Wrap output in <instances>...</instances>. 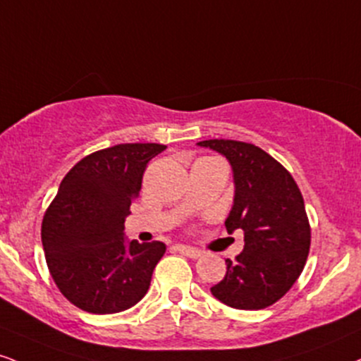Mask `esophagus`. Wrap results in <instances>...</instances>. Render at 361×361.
<instances>
[{"label":"esophagus","mask_w":361,"mask_h":361,"mask_svg":"<svg viewBox=\"0 0 361 361\" xmlns=\"http://www.w3.org/2000/svg\"><path fill=\"white\" fill-rule=\"evenodd\" d=\"M176 249L180 250L183 255H186V257H190V259H198V257H202V250L193 249V247H188V245H176Z\"/></svg>","instance_id":"1"}]
</instances>
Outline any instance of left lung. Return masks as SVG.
Masks as SVG:
<instances>
[{
    "instance_id": "obj_1",
    "label": "left lung",
    "mask_w": 361,
    "mask_h": 361,
    "mask_svg": "<svg viewBox=\"0 0 361 361\" xmlns=\"http://www.w3.org/2000/svg\"><path fill=\"white\" fill-rule=\"evenodd\" d=\"M210 147L228 159L233 171L232 210L225 220L228 233L244 232V250L235 262L227 259V274L212 294L235 310H264L293 288L305 269L311 227L296 181L279 161L260 147L232 139H208Z\"/></svg>"
}]
</instances>
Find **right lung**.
I'll return each mask as SVG.
<instances>
[{"mask_svg":"<svg viewBox=\"0 0 361 361\" xmlns=\"http://www.w3.org/2000/svg\"><path fill=\"white\" fill-rule=\"evenodd\" d=\"M166 149L156 142L117 145L82 158L65 175L42 222L47 266L73 306L112 314L145 298L163 242H128L124 220L147 163Z\"/></svg>","mask_w":361,"mask_h":361,"instance_id":"1","label":"right lung"}]
</instances>
